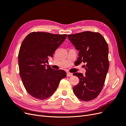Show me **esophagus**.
Masks as SVG:
<instances>
[{"label":"esophagus","mask_w":126,"mask_h":126,"mask_svg":"<svg viewBox=\"0 0 126 126\" xmlns=\"http://www.w3.org/2000/svg\"><path fill=\"white\" fill-rule=\"evenodd\" d=\"M72 76V73H70V72H67V77H70V76Z\"/></svg>","instance_id":"1"}]
</instances>
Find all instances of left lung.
Here are the masks:
<instances>
[{
  "mask_svg": "<svg viewBox=\"0 0 126 126\" xmlns=\"http://www.w3.org/2000/svg\"><path fill=\"white\" fill-rule=\"evenodd\" d=\"M68 38L79 50L77 62L86 64L85 76L78 72L73 74L79 79L78 84L73 88L74 93L82 101L91 100L101 92L108 71L107 43L99 33L89 31L68 35Z\"/></svg>",
  "mask_w": 126,
  "mask_h": 126,
  "instance_id": "left-lung-1",
  "label": "left lung"
}]
</instances>
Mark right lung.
Instances as JSON below:
<instances>
[{
	"label": "right lung",
	"instance_id": "obj_1",
	"mask_svg": "<svg viewBox=\"0 0 126 126\" xmlns=\"http://www.w3.org/2000/svg\"><path fill=\"white\" fill-rule=\"evenodd\" d=\"M66 37L67 35L33 32L22 41L18 54L19 73L26 90L32 97L40 100L50 97L66 77L65 71L55 70L46 63Z\"/></svg>",
	"mask_w": 126,
	"mask_h": 126
}]
</instances>
